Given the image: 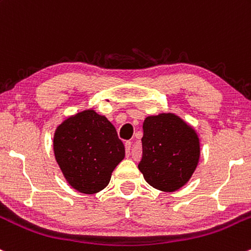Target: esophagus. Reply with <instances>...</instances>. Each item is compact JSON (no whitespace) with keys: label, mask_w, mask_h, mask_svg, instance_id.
<instances>
[{"label":"esophagus","mask_w":251,"mask_h":251,"mask_svg":"<svg viewBox=\"0 0 251 251\" xmlns=\"http://www.w3.org/2000/svg\"><path fill=\"white\" fill-rule=\"evenodd\" d=\"M125 149H126V154L130 155V150H131V142H126V143H125Z\"/></svg>","instance_id":"obj_1"}]
</instances>
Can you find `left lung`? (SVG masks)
<instances>
[{
    "mask_svg": "<svg viewBox=\"0 0 251 251\" xmlns=\"http://www.w3.org/2000/svg\"><path fill=\"white\" fill-rule=\"evenodd\" d=\"M142 148L138 170L149 185L166 192L176 191L188 183L201 154L196 130L174 113L146 118Z\"/></svg>",
    "mask_w": 251,
    "mask_h": 251,
    "instance_id": "8db88e82",
    "label": "left lung"
}]
</instances>
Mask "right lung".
Listing matches in <instances>:
<instances>
[{
  "label": "right lung",
  "instance_id": "obj_1",
  "mask_svg": "<svg viewBox=\"0 0 251 251\" xmlns=\"http://www.w3.org/2000/svg\"><path fill=\"white\" fill-rule=\"evenodd\" d=\"M52 146L66 181L86 195L103 190L125 157V147L113 124L94 109L65 119L55 130Z\"/></svg>",
  "mask_w": 251,
  "mask_h": 251
}]
</instances>
